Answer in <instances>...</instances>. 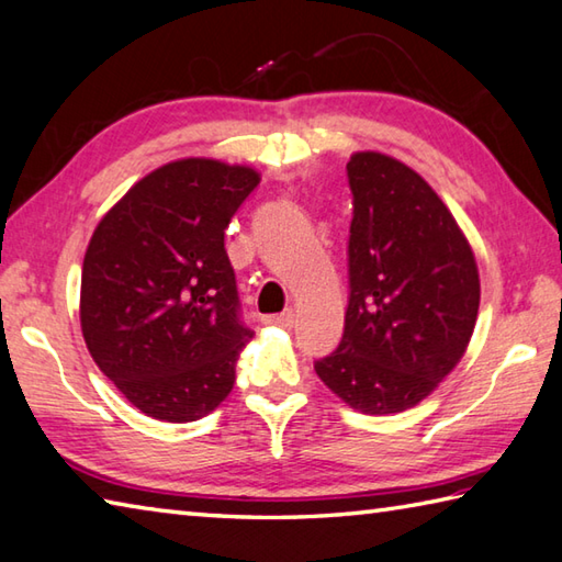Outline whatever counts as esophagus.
I'll list each match as a JSON object with an SVG mask.
<instances>
[{"mask_svg": "<svg viewBox=\"0 0 562 562\" xmlns=\"http://www.w3.org/2000/svg\"><path fill=\"white\" fill-rule=\"evenodd\" d=\"M263 323L267 325H281V327H293L295 325V313L293 308L277 313V315H263Z\"/></svg>", "mask_w": 562, "mask_h": 562, "instance_id": "1", "label": "esophagus"}]
</instances>
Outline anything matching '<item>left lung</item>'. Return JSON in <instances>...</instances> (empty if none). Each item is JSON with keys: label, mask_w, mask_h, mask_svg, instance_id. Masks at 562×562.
<instances>
[{"label": "left lung", "mask_w": 562, "mask_h": 562, "mask_svg": "<svg viewBox=\"0 0 562 562\" xmlns=\"http://www.w3.org/2000/svg\"><path fill=\"white\" fill-rule=\"evenodd\" d=\"M349 301L323 384L369 416L420 404L460 362L477 323L480 271L468 237L423 178L379 151L347 164Z\"/></svg>", "instance_id": "left-lung-1"}]
</instances>
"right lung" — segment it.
Returning a JSON list of instances; mask_svg holds the SVG:
<instances>
[{
  "label": "right lung",
  "mask_w": 562,
  "mask_h": 562,
  "mask_svg": "<svg viewBox=\"0 0 562 562\" xmlns=\"http://www.w3.org/2000/svg\"><path fill=\"white\" fill-rule=\"evenodd\" d=\"M259 181L249 166L181 158L134 183L92 232L80 281L85 345L146 416L198 420L235 386L254 333L239 317L225 229Z\"/></svg>",
  "instance_id": "obj_1"
}]
</instances>
